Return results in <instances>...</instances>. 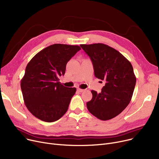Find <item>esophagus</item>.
I'll use <instances>...</instances> for the list:
<instances>
[{
  "mask_svg": "<svg viewBox=\"0 0 159 159\" xmlns=\"http://www.w3.org/2000/svg\"><path fill=\"white\" fill-rule=\"evenodd\" d=\"M77 91H79V92H83V91H84V89H80V88H78V89H77Z\"/></svg>",
  "mask_w": 159,
  "mask_h": 159,
  "instance_id": "34e87169",
  "label": "esophagus"
}]
</instances>
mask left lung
<instances>
[{"label": "left lung", "instance_id": "obj_1", "mask_svg": "<svg viewBox=\"0 0 159 159\" xmlns=\"http://www.w3.org/2000/svg\"><path fill=\"white\" fill-rule=\"evenodd\" d=\"M80 46L90 57L95 76L106 81L101 93L91 90L93 97L86 103L88 110L100 120L111 119L131 101L136 84L133 66L120 52L106 44Z\"/></svg>", "mask_w": 159, "mask_h": 159}]
</instances>
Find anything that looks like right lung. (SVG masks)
<instances>
[{"label":"right lung","mask_w":159,"mask_h":159,"mask_svg":"<svg viewBox=\"0 0 159 159\" xmlns=\"http://www.w3.org/2000/svg\"><path fill=\"white\" fill-rule=\"evenodd\" d=\"M80 49L79 46L55 44L33 57L26 66L20 87L25 105L37 119L48 122L61 119L68 109L75 88L64 86L68 62Z\"/></svg>","instance_id":"add662e5"}]
</instances>
